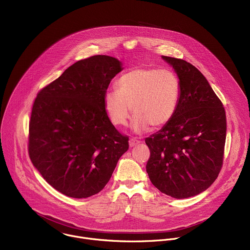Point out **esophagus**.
Segmentation results:
<instances>
[{
    "label": "esophagus",
    "instance_id": "34e87169",
    "mask_svg": "<svg viewBox=\"0 0 250 250\" xmlns=\"http://www.w3.org/2000/svg\"><path fill=\"white\" fill-rule=\"evenodd\" d=\"M140 143H141V142H140V141H138L137 139H135V138H131V139H130V141H129V146H130V147H134V146H138Z\"/></svg>",
    "mask_w": 250,
    "mask_h": 250
}]
</instances>
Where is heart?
<instances>
[{
    "instance_id": "b5f03b06",
    "label": "heart",
    "mask_w": 250,
    "mask_h": 250,
    "mask_svg": "<svg viewBox=\"0 0 250 250\" xmlns=\"http://www.w3.org/2000/svg\"><path fill=\"white\" fill-rule=\"evenodd\" d=\"M118 90L104 93V106L110 122L125 126L131 115L132 128L143 132L165 126L174 117L181 100V82L170 69L137 67L122 74L117 81Z\"/></svg>"
}]
</instances>
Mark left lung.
I'll return each mask as SVG.
<instances>
[{
    "mask_svg": "<svg viewBox=\"0 0 250 250\" xmlns=\"http://www.w3.org/2000/svg\"><path fill=\"white\" fill-rule=\"evenodd\" d=\"M181 82V100L174 117L146 139L150 150L146 172L152 185L174 198L206 190L223 164L226 113L202 73L186 61L161 57Z\"/></svg>",
    "mask_w": 250,
    "mask_h": 250,
    "instance_id": "8db88e82",
    "label": "left lung"
}]
</instances>
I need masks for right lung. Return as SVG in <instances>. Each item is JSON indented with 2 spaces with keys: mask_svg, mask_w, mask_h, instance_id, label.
Here are the masks:
<instances>
[{
  "mask_svg": "<svg viewBox=\"0 0 250 250\" xmlns=\"http://www.w3.org/2000/svg\"><path fill=\"white\" fill-rule=\"evenodd\" d=\"M122 62L94 56L69 66L41 90L29 122V156L42 177L60 192L86 198L108 183L128 148L108 119L104 97Z\"/></svg>",
  "mask_w": 250,
  "mask_h": 250,
  "instance_id": "1",
  "label": "right lung"
}]
</instances>
